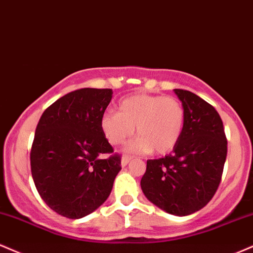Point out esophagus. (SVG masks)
<instances>
[{
  "label": "esophagus",
  "mask_w": 253,
  "mask_h": 253,
  "mask_svg": "<svg viewBox=\"0 0 253 253\" xmlns=\"http://www.w3.org/2000/svg\"><path fill=\"white\" fill-rule=\"evenodd\" d=\"M130 160H131V157H129V156H123V157H122V161H121L122 167H126L127 163L130 162Z\"/></svg>",
  "instance_id": "1"
}]
</instances>
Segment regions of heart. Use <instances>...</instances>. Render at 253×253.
Instances as JSON below:
<instances>
[{
	"label": "heart",
	"instance_id": "1",
	"mask_svg": "<svg viewBox=\"0 0 253 253\" xmlns=\"http://www.w3.org/2000/svg\"><path fill=\"white\" fill-rule=\"evenodd\" d=\"M100 130L111 144L124 143L133 131L139 135L126 145L133 154L165 155L176 147L185 126V110L176 98L135 94L118 104V112L100 116Z\"/></svg>",
	"mask_w": 253,
	"mask_h": 253
}]
</instances>
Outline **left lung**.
I'll return each mask as SVG.
<instances>
[{
    "label": "left lung",
    "instance_id": "8db88e82",
    "mask_svg": "<svg viewBox=\"0 0 253 253\" xmlns=\"http://www.w3.org/2000/svg\"><path fill=\"white\" fill-rule=\"evenodd\" d=\"M185 110L182 135L171 154L148 160L141 180L145 198L173 215L198 212L220 183L227 141L216 110L191 91L175 88Z\"/></svg>",
    "mask_w": 253,
    "mask_h": 253
}]
</instances>
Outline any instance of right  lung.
<instances>
[{
    "label": "right lung",
    "instance_id": "add662e5",
    "mask_svg": "<svg viewBox=\"0 0 253 253\" xmlns=\"http://www.w3.org/2000/svg\"><path fill=\"white\" fill-rule=\"evenodd\" d=\"M111 88H80L46 109L35 130L32 176L49 209L80 219L102 206L122 169L120 155L100 130V116L111 102Z\"/></svg>",
    "mask_w": 253,
    "mask_h": 253
}]
</instances>
